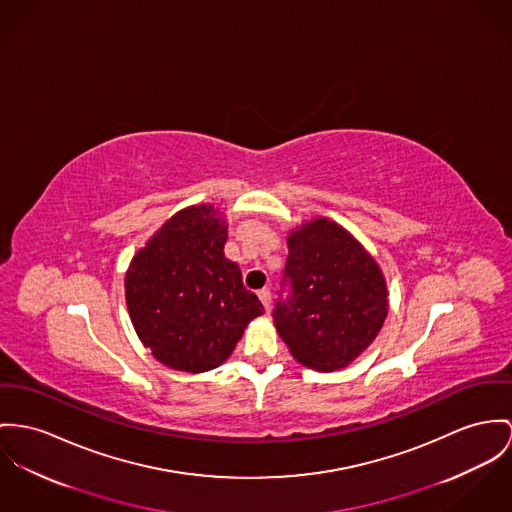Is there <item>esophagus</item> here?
Returning a JSON list of instances; mask_svg holds the SVG:
<instances>
[{
    "mask_svg": "<svg viewBox=\"0 0 512 512\" xmlns=\"http://www.w3.org/2000/svg\"><path fill=\"white\" fill-rule=\"evenodd\" d=\"M257 296H259L261 304L265 306V310H269V306H271V290H269V288H263V290L257 292Z\"/></svg>",
    "mask_w": 512,
    "mask_h": 512,
    "instance_id": "obj_1",
    "label": "esophagus"
}]
</instances>
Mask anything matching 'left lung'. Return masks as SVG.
Instances as JSON below:
<instances>
[{
  "label": "left lung",
  "mask_w": 512,
  "mask_h": 512,
  "mask_svg": "<svg viewBox=\"0 0 512 512\" xmlns=\"http://www.w3.org/2000/svg\"><path fill=\"white\" fill-rule=\"evenodd\" d=\"M292 292L275 308L290 354L319 372L345 368L378 337L390 308L386 276L356 237L315 216L286 237Z\"/></svg>",
  "instance_id": "obj_1"
}]
</instances>
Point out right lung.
<instances>
[{"mask_svg": "<svg viewBox=\"0 0 512 512\" xmlns=\"http://www.w3.org/2000/svg\"><path fill=\"white\" fill-rule=\"evenodd\" d=\"M226 216L214 204L175 212L132 257L124 276L130 321L142 345L171 370L200 374L234 353L265 314L226 259Z\"/></svg>", "mask_w": 512, "mask_h": 512, "instance_id": "right-lung-1", "label": "right lung"}]
</instances>
